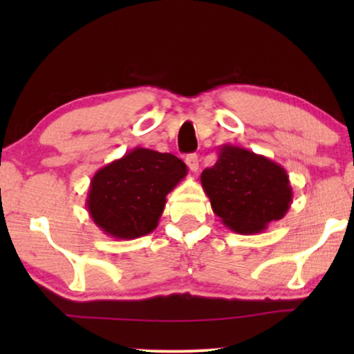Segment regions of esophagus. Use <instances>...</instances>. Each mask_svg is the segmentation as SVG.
I'll list each match as a JSON object with an SVG mask.
<instances>
[{"label":"esophagus","mask_w":354,"mask_h":354,"mask_svg":"<svg viewBox=\"0 0 354 354\" xmlns=\"http://www.w3.org/2000/svg\"><path fill=\"white\" fill-rule=\"evenodd\" d=\"M185 161H187L188 167H190L192 172H196V171H198V162H200V161H198V154H195V153L188 154Z\"/></svg>","instance_id":"34e87169"}]
</instances>
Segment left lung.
<instances>
[{"instance_id":"1","label":"left lung","mask_w":354,"mask_h":354,"mask_svg":"<svg viewBox=\"0 0 354 354\" xmlns=\"http://www.w3.org/2000/svg\"><path fill=\"white\" fill-rule=\"evenodd\" d=\"M201 187L222 224L243 235L259 234L282 219L293 201L280 164L234 145L219 148L214 166L201 174Z\"/></svg>"}]
</instances>
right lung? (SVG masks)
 I'll return each instance as SVG.
<instances>
[{"label": "right lung", "instance_id": "1", "mask_svg": "<svg viewBox=\"0 0 354 354\" xmlns=\"http://www.w3.org/2000/svg\"><path fill=\"white\" fill-rule=\"evenodd\" d=\"M187 171L185 162L171 153L137 147L95 174L86 209L103 234L118 240L140 239L156 229L167 193Z\"/></svg>", "mask_w": 354, "mask_h": 354}]
</instances>
